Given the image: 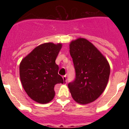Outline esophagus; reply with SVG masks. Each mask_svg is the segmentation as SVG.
<instances>
[{"label":"esophagus","mask_w":129,"mask_h":129,"mask_svg":"<svg viewBox=\"0 0 129 129\" xmlns=\"http://www.w3.org/2000/svg\"><path fill=\"white\" fill-rule=\"evenodd\" d=\"M62 79H63L64 81L65 82V83H67V76H62Z\"/></svg>","instance_id":"obj_1"}]
</instances>
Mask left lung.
Instances as JSON below:
<instances>
[{"instance_id":"1","label":"left lung","mask_w":129,"mask_h":129,"mask_svg":"<svg viewBox=\"0 0 129 129\" xmlns=\"http://www.w3.org/2000/svg\"><path fill=\"white\" fill-rule=\"evenodd\" d=\"M70 53L76 70L75 80L68 85L72 97L79 104L92 103L107 86L109 62L94 44L81 37L70 43Z\"/></svg>"}]
</instances>
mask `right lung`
Instances as JSON below:
<instances>
[{
    "mask_svg": "<svg viewBox=\"0 0 129 129\" xmlns=\"http://www.w3.org/2000/svg\"><path fill=\"white\" fill-rule=\"evenodd\" d=\"M62 48L61 43L40 44L22 59L19 67L22 85L31 100L45 104L55 96L54 86L65 83L58 74L55 59Z\"/></svg>",
    "mask_w": 129,
    "mask_h": 129,
    "instance_id": "right-lung-1",
    "label": "right lung"
}]
</instances>
